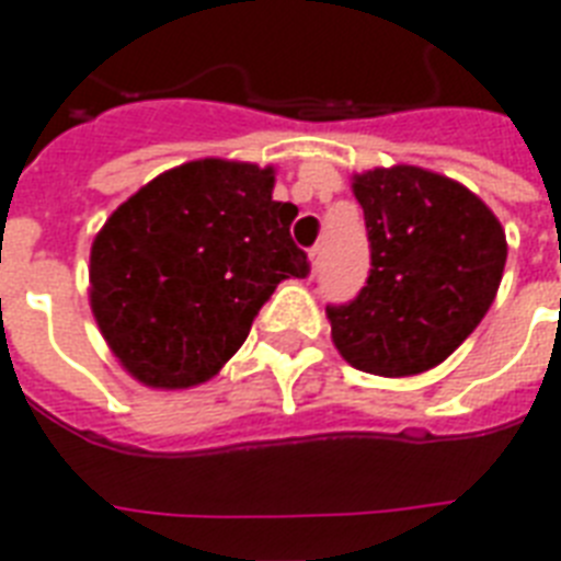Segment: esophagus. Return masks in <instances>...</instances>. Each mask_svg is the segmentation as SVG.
Here are the masks:
<instances>
[{"instance_id":"34e87169","label":"esophagus","mask_w":561,"mask_h":561,"mask_svg":"<svg viewBox=\"0 0 561 561\" xmlns=\"http://www.w3.org/2000/svg\"><path fill=\"white\" fill-rule=\"evenodd\" d=\"M308 259H311V273H317V267H320V259H323V247L317 244L308 250Z\"/></svg>"}]
</instances>
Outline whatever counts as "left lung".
Returning a JSON list of instances; mask_svg holds the SVG:
<instances>
[{"label": "left lung", "mask_w": 561, "mask_h": 561, "mask_svg": "<svg viewBox=\"0 0 561 561\" xmlns=\"http://www.w3.org/2000/svg\"><path fill=\"white\" fill-rule=\"evenodd\" d=\"M369 238L367 285L329 306L332 341L355 369L401 378L443 364L495 302L506 236L478 194L392 165L352 183Z\"/></svg>", "instance_id": "obj_1"}]
</instances>
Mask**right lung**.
<instances>
[{"label": "right lung", "mask_w": 561, "mask_h": 561, "mask_svg": "<svg viewBox=\"0 0 561 561\" xmlns=\"http://www.w3.org/2000/svg\"><path fill=\"white\" fill-rule=\"evenodd\" d=\"M294 218L250 162L194 160L127 197L90 253L92 314L122 367L160 390L218 375L276 285L308 276Z\"/></svg>", "instance_id": "add662e5"}]
</instances>
